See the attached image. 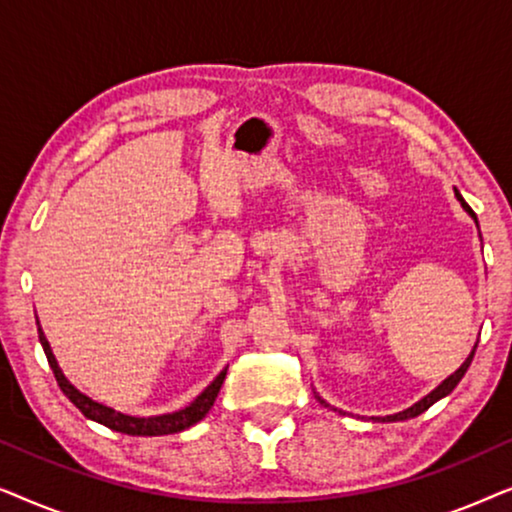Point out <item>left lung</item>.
<instances>
[{"label": "left lung", "instance_id": "1", "mask_svg": "<svg viewBox=\"0 0 512 512\" xmlns=\"http://www.w3.org/2000/svg\"><path fill=\"white\" fill-rule=\"evenodd\" d=\"M454 195H457V200L461 202V207H464V209H466V212L473 216V219H475V223H478V216H475V212H473V209H471V207H468V202H466L464 198H461V193L457 191V188H454ZM473 354H475V352H471V356H468V359H466L464 363H461V368L457 370V373H454V375H450V377H447V380H445L443 384H440V387H438V389H433L429 396H424V398H422V401H419V403H415V405H412V408H408V410L398 412V415H389V417H382V422H401V419H410V417H417V415H422V412H424V410H429V408H431V405L438 401V398H443V396H447V394H450V391H452L454 387H457V384H459V380H461V377H464V373H466V370H468V366H471V361H473ZM319 401H321V398H319ZM321 403H324V405H328L326 401H321Z\"/></svg>", "mask_w": 512, "mask_h": 512}]
</instances>
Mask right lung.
I'll list each match as a JSON object with an SVG mask.
<instances>
[{"mask_svg":"<svg viewBox=\"0 0 512 512\" xmlns=\"http://www.w3.org/2000/svg\"><path fill=\"white\" fill-rule=\"evenodd\" d=\"M39 342H41V347H44L48 366H51L55 380H58L60 389H62V394H65L69 401H72L76 408L83 412V417L93 419V422H97V424H104L111 431L128 433V436H167V433H179V431L188 429V426L198 424L200 419L207 415L209 408L214 405L216 394H219V389L223 384V377H226V370L216 375V380L209 384V387L202 391V394L184 410L172 412V415H160V417H130V415H123V412L107 408V405L95 403L93 398H88L86 394H81L79 389L72 387V384L67 382V377L62 375V370L58 368V361H55L51 345H48L46 335L41 328H39Z\"/></svg>","mask_w":512,"mask_h":512,"instance_id":"right-lung-1","label":"right lung"}]
</instances>
